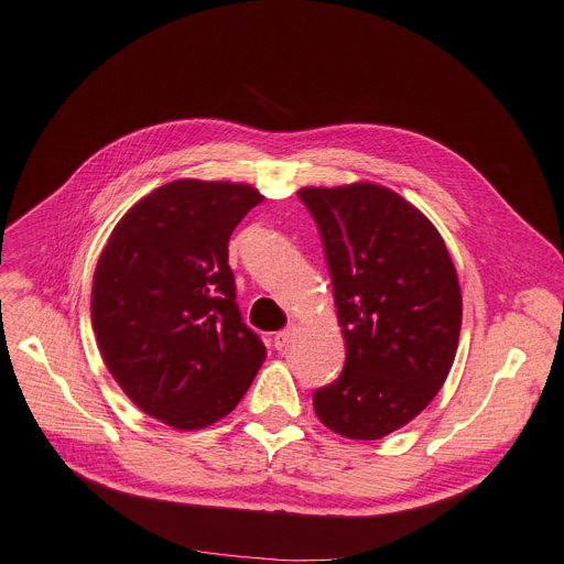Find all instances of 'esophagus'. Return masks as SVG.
<instances>
[{"instance_id": "34e87169", "label": "esophagus", "mask_w": 564, "mask_h": 564, "mask_svg": "<svg viewBox=\"0 0 564 564\" xmlns=\"http://www.w3.org/2000/svg\"><path fill=\"white\" fill-rule=\"evenodd\" d=\"M290 338H292V329H283V332H276L274 334V348L276 350H283L288 343H290Z\"/></svg>"}]
</instances>
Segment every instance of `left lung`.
<instances>
[{
    "label": "left lung",
    "instance_id": "obj_1",
    "mask_svg": "<svg viewBox=\"0 0 564 564\" xmlns=\"http://www.w3.org/2000/svg\"><path fill=\"white\" fill-rule=\"evenodd\" d=\"M329 264L346 366L313 394L317 420L350 440L399 431L435 399L458 348L463 300L445 239L397 191L306 186Z\"/></svg>",
    "mask_w": 564,
    "mask_h": 564
}]
</instances>
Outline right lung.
Returning a JSON list of instances; mask_svg holds the SVG:
<instances>
[{
  "label": "right lung",
  "mask_w": 564,
  "mask_h": 564,
  "mask_svg": "<svg viewBox=\"0 0 564 564\" xmlns=\"http://www.w3.org/2000/svg\"><path fill=\"white\" fill-rule=\"evenodd\" d=\"M264 195L177 180L144 195L96 262L91 325L121 391L177 431L224 420L267 357L241 323L228 239Z\"/></svg>",
  "instance_id": "add662e5"
}]
</instances>
